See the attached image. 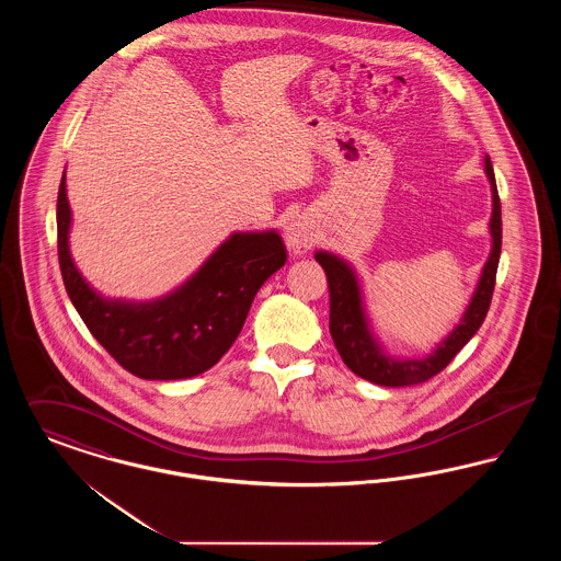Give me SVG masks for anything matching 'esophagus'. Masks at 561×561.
<instances>
[{
	"label": "esophagus",
	"instance_id": "obj_1",
	"mask_svg": "<svg viewBox=\"0 0 561 561\" xmlns=\"http://www.w3.org/2000/svg\"><path fill=\"white\" fill-rule=\"evenodd\" d=\"M286 243L294 254H305L313 245V233L309 231V227H305L300 220H296L286 227Z\"/></svg>",
	"mask_w": 561,
	"mask_h": 561
}]
</instances>
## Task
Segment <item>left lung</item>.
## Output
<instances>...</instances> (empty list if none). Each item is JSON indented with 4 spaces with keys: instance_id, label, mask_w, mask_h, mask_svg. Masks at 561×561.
<instances>
[{
    "instance_id": "1",
    "label": "left lung",
    "mask_w": 561,
    "mask_h": 561,
    "mask_svg": "<svg viewBox=\"0 0 561 561\" xmlns=\"http://www.w3.org/2000/svg\"><path fill=\"white\" fill-rule=\"evenodd\" d=\"M485 174L492 185V202H494L492 218H490L492 252L483 265L478 290L473 294L462 320L450 332V336L423 359H393L391 355H385L368 328L359 284L353 268L330 252L316 254V261L325 271L328 288H330V334L336 351L341 353L351 373L380 387L419 385L433 378L435 374L442 373L453 362L454 355L480 330L481 323L488 316L490 300L494 293L501 243H503L501 199H499V188H496V179H494L490 158H485Z\"/></svg>"
}]
</instances>
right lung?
<instances>
[{
	"mask_svg": "<svg viewBox=\"0 0 561 561\" xmlns=\"http://www.w3.org/2000/svg\"><path fill=\"white\" fill-rule=\"evenodd\" d=\"M56 227L62 282L81 320L122 368L147 380L191 378L213 368L236 343L259 288L288 259L275 231L233 233L188 282L160 300H105L71 261L65 174Z\"/></svg>",
	"mask_w": 561,
	"mask_h": 561,
	"instance_id": "obj_1",
	"label": "right lung"
}]
</instances>
